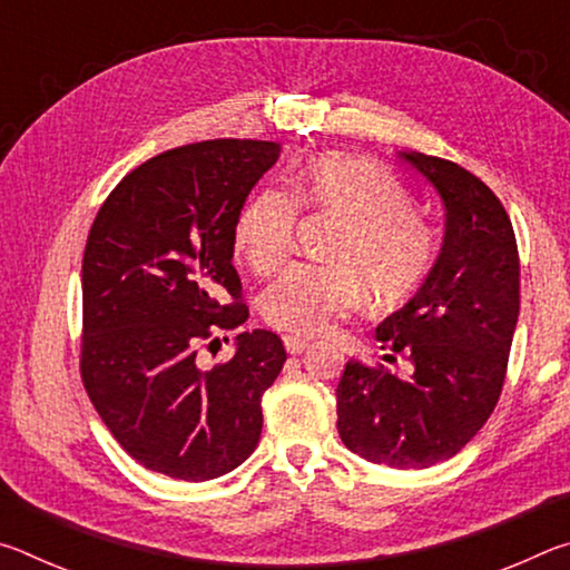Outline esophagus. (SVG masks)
I'll return each instance as SVG.
<instances>
[{
	"label": "esophagus",
	"mask_w": 570,
	"mask_h": 570,
	"mask_svg": "<svg viewBox=\"0 0 570 570\" xmlns=\"http://www.w3.org/2000/svg\"><path fill=\"white\" fill-rule=\"evenodd\" d=\"M284 346L288 354H302L304 350H308V342L296 340V336H284Z\"/></svg>",
	"instance_id": "1"
}]
</instances>
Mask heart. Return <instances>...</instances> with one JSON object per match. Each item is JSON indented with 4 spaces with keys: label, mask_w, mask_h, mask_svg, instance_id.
<instances>
[{
    "label": "heart",
    "mask_w": 570,
    "mask_h": 570,
    "mask_svg": "<svg viewBox=\"0 0 570 570\" xmlns=\"http://www.w3.org/2000/svg\"><path fill=\"white\" fill-rule=\"evenodd\" d=\"M292 195L264 188L246 200L236 220V246L256 274H272L292 254L298 206L342 220L330 266L296 264L266 286L264 320L296 340L332 332L362 306L364 287L374 306H397L430 276L438 230L414 208V196L387 168L364 158L308 160Z\"/></svg>",
    "instance_id": "heart-1"
}]
</instances>
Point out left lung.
Wrapping results in <instances>:
<instances>
[{
	"mask_svg": "<svg viewBox=\"0 0 570 570\" xmlns=\"http://www.w3.org/2000/svg\"><path fill=\"white\" fill-rule=\"evenodd\" d=\"M400 158L438 188L445 240L417 294L377 326L382 350L407 356L414 372L400 380L382 362H346L336 430L364 460L422 470L458 455L495 410L520 312V262L513 224L485 183L445 158Z\"/></svg>",
	"mask_w": 570,
	"mask_h": 570,
	"instance_id": "left-lung-1",
	"label": "left lung"
}]
</instances>
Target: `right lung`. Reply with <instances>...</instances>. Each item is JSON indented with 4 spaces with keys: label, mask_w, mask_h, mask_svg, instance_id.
<instances>
[{
    "label": "right lung",
    "mask_w": 570,
    "mask_h": 570,
    "mask_svg": "<svg viewBox=\"0 0 570 570\" xmlns=\"http://www.w3.org/2000/svg\"><path fill=\"white\" fill-rule=\"evenodd\" d=\"M278 150L238 138L166 150L130 170L92 220L82 384L120 448L153 472L214 480L262 438V397L286 362L282 340L238 334L236 354L208 372L196 356L248 320L234 268L236 220Z\"/></svg>",
    "instance_id": "1"
}]
</instances>
